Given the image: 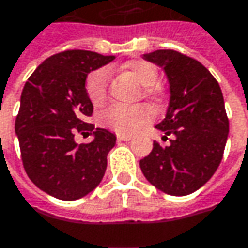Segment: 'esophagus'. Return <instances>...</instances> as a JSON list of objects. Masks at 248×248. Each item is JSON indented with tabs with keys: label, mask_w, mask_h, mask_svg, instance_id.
<instances>
[{
	"label": "esophagus",
	"mask_w": 248,
	"mask_h": 248,
	"mask_svg": "<svg viewBox=\"0 0 248 248\" xmlns=\"http://www.w3.org/2000/svg\"><path fill=\"white\" fill-rule=\"evenodd\" d=\"M116 138L119 139V140H124V142H127V140H130L133 136L132 135H127V133H118L116 135Z\"/></svg>",
	"instance_id": "1"
}]
</instances>
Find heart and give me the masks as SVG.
<instances>
[{
	"label": "heart",
	"mask_w": 248,
	"mask_h": 248,
	"mask_svg": "<svg viewBox=\"0 0 248 248\" xmlns=\"http://www.w3.org/2000/svg\"><path fill=\"white\" fill-rule=\"evenodd\" d=\"M124 69L135 77L136 80L146 86L143 93L146 96H155L156 89L155 83L159 80V72L156 66L143 59L130 61L124 65ZM109 72L106 68H98L92 71L85 80V92L95 106H102L108 102L109 98ZM155 118V112L147 105H112L106 110H103L99 116L102 124L110 127L118 133H135L149 124Z\"/></svg>",
	"instance_id": "obj_1"
}]
</instances>
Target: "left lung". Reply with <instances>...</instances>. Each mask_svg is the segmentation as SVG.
Here are the masks:
<instances>
[{"label":"left lung","mask_w":248,"mask_h":248,"mask_svg":"<svg viewBox=\"0 0 248 248\" xmlns=\"http://www.w3.org/2000/svg\"><path fill=\"white\" fill-rule=\"evenodd\" d=\"M143 58L163 66L170 83L166 118L156 127L168 146L153 142L140 160L147 180L171 196H186L210 180L224 153L229 118L218 82L199 61L173 49H157Z\"/></svg>","instance_id":"8db88e82"}]
</instances>
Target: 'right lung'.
Returning <instances> with one entry per match:
<instances>
[{"label":"right lung","instance_id":"obj_1","mask_svg":"<svg viewBox=\"0 0 248 248\" xmlns=\"http://www.w3.org/2000/svg\"><path fill=\"white\" fill-rule=\"evenodd\" d=\"M115 57L68 49L45 59L28 78L15 119L21 159L36 187L61 200H77L93 190L106 171L116 136L96 127L91 144L78 145L77 133L93 131L86 124L93 105L85 92L91 71Z\"/></svg>","mask_w":248,"mask_h":248}]
</instances>
